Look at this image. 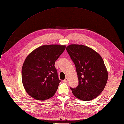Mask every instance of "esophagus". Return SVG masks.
<instances>
[{"label": "esophagus", "mask_w": 124, "mask_h": 124, "mask_svg": "<svg viewBox=\"0 0 124 124\" xmlns=\"http://www.w3.org/2000/svg\"><path fill=\"white\" fill-rule=\"evenodd\" d=\"M63 82H65V83H67V82H68V78H65V79L63 80Z\"/></svg>", "instance_id": "1"}]
</instances>
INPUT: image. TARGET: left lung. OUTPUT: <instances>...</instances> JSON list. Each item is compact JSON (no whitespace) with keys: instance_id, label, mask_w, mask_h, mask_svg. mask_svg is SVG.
Here are the masks:
<instances>
[{"instance_id":"1","label":"left lung","mask_w":124,"mask_h":124,"mask_svg":"<svg viewBox=\"0 0 124 124\" xmlns=\"http://www.w3.org/2000/svg\"><path fill=\"white\" fill-rule=\"evenodd\" d=\"M74 62L78 85L70 89L74 95L82 101H90L103 91L108 80V72L103 58L86 46L71 45L66 48Z\"/></svg>"}]
</instances>
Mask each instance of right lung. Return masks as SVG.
<instances>
[{
	"instance_id": "1",
	"label": "right lung",
	"mask_w": 124,
	"mask_h": 124,
	"mask_svg": "<svg viewBox=\"0 0 124 124\" xmlns=\"http://www.w3.org/2000/svg\"><path fill=\"white\" fill-rule=\"evenodd\" d=\"M65 49V46L44 45L32 51L25 58L21 78L30 96L37 100L45 101L55 94L61 82L55 62Z\"/></svg>"
}]
</instances>
